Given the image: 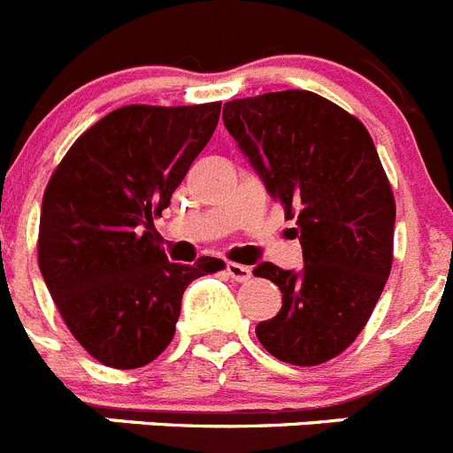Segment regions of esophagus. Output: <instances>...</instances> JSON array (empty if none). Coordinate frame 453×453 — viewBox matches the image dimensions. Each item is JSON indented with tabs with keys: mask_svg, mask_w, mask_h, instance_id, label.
<instances>
[{
	"mask_svg": "<svg viewBox=\"0 0 453 453\" xmlns=\"http://www.w3.org/2000/svg\"><path fill=\"white\" fill-rule=\"evenodd\" d=\"M226 273H227V277L232 279V281H239V284H243V281H248V279L252 277V273H250V268H248V265L232 264V261L226 265Z\"/></svg>",
	"mask_w": 453,
	"mask_h": 453,
	"instance_id": "1",
	"label": "esophagus"
}]
</instances>
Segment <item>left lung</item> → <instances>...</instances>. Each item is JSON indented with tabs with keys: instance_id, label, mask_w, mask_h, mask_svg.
Instances as JSON below:
<instances>
[{
	"instance_id": "8db88e82",
	"label": "left lung",
	"mask_w": 453,
	"mask_h": 453,
	"mask_svg": "<svg viewBox=\"0 0 453 453\" xmlns=\"http://www.w3.org/2000/svg\"><path fill=\"white\" fill-rule=\"evenodd\" d=\"M223 122L265 189L297 219L303 265L259 264L281 290V311L257 324L277 360L315 366L362 333L393 261L395 201L369 131L312 91L226 103Z\"/></svg>"
}]
</instances>
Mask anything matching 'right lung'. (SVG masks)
<instances>
[{"instance_id": "add662e5", "label": "right lung", "mask_w": 453, "mask_h": 453, "mask_svg": "<svg viewBox=\"0 0 453 453\" xmlns=\"http://www.w3.org/2000/svg\"><path fill=\"white\" fill-rule=\"evenodd\" d=\"M221 103L129 104L73 142L42 201L37 261L62 319L113 369L150 365L174 340L185 288L223 268L172 264L154 219L217 129Z\"/></svg>"}]
</instances>
